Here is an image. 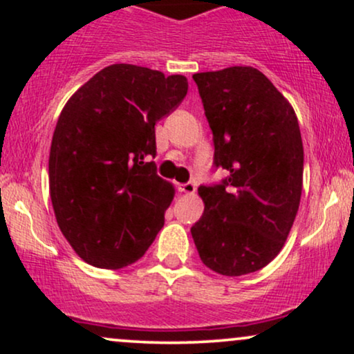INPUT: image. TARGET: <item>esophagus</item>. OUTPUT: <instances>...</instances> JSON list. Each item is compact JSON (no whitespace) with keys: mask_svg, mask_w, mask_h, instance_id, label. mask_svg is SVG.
<instances>
[{"mask_svg":"<svg viewBox=\"0 0 354 354\" xmlns=\"http://www.w3.org/2000/svg\"><path fill=\"white\" fill-rule=\"evenodd\" d=\"M178 189H180L181 193H185V194H194V193H196V183L188 181V183H185V185L178 186Z\"/></svg>","mask_w":354,"mask_h":354,"instance_id":"34e87169","label":"esophagus"}]
</instances>
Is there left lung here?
<instances>
[{"instance_id":"8db88e82","label":"left lung","mask_w":354,"mask_h":354,"mask_svg":"<svg viewBox=\"0 0 354 354\" xmlns=\"http://www.w3.org/2000/svg\"><path fill=\"white\" fill-rule=\"evenodd\" d=\"M213 131L219 185L200 186L205 213L191 228L201 261L241 276L273 261L301 200L303 141L298 118L274 84L251 66L193 75Z\"/></svg>"}]
</instances>
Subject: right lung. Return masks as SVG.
<instances>
[{
	"mask_svg": "<svg viewBox=\"0 0 354 354\" xmlns=\"http://www.w3.org/2000/svg\"><path fill=\"white\" fill-rule=\"evenodd\" d=\"M186 93L185 76L121 63L64 104L50 149V196L61 233L88 265H133L163 228L174 188L149 161L154 124Z\"/></svg>",
	"mask_w": 354,
	"mask_h": 354,
	"instance_id": "add662e5",
	"label": "right lung"
}]
</instances>
